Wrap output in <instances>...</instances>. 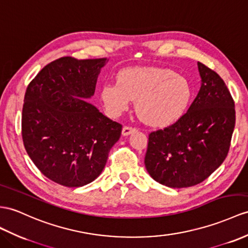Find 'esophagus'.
Returning <instances> with one entry per match:
<instances>
[{"label": "esophagus", "mask_w": 248, "mask_h": 248, "mask_svg": "<svg viewBox=\"0 0 248 248\" xmlns=\"http://www.w3.org/2000/svg\"><path fill=\"white\" fill-rule=\"evenodd\" d=\"M137 131V128L136 127H131V126H124L123 129H122V135L123 136H128L130 134H132V132Z\"/></svg>", "instance_id": "obj_1"}]
</instances>
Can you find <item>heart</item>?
I'll return each instance as SVG.
<instances>
[{
  "label": "heart",
  "mask_w": 248,
  "mask_h": 248,
  "mask_svg": "<svg viewBox=\"0 0 248 248\" xmlns=\"http://www.w3.org/2000/svg\"><path fill=\"white\" fill-rule=\"evenodd\" d=\"M189 81L168 68L131 67L120 71L117 83H106L101 100L111 117H119L136 99V109L149 125L165 127L182 118L192 101Z\"/></svg>",
  "instance_id": "b5f03b06"
}]
</instances>
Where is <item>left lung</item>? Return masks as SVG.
Segmentation results:
<instances>
[{
	"mask_svg": "<svg viewBox=\"0 0 248 248\" xmlns=\"http://www.w3.org/2000/svg\"><path fill=\"white\" fill-rule=\"evenodd\" d=\"M201 88L176 123L150 132L145 167L171 188L203 182L227 156L235 124L234 102L216 71L198 62Z\"/></svg>",
	"mask_w": 248,
	"mask_h": 248,
	"instance_id": "1",
	"label": "left lung"
}]
</instances>
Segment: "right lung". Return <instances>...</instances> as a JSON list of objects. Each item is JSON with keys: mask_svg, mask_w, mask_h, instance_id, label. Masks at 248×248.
I'll return each mask as SVG.
<instances>
[{"mask_svg": "<svg viewBox=\"0 0 248 248\" xmlns=\"http://www.w3.org/2000/svg\"><path fill=\"white\" fill-rule=\"evenodd\" d=\"M107 59L63 57L46 65L27 86L22 138L29 158L53 182L84 186L100 176L122 125L86 100Z\"/></svg>", "mask_w": 248, "mask_h": 248, "instance_id": "obj_1", "label": "right lung"}]
</instances>
